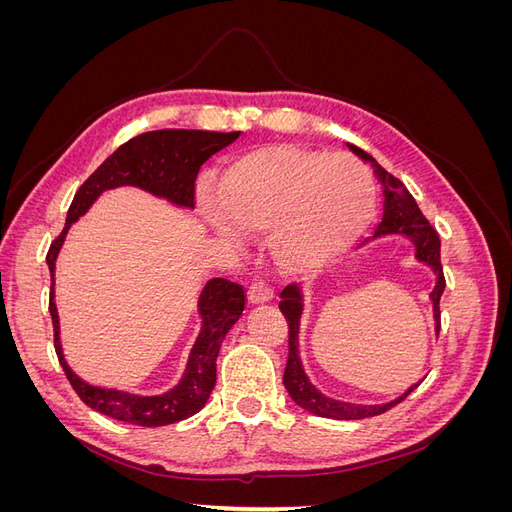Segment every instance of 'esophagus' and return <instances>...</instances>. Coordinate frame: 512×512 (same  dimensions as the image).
Returning a JSON list of instances; mask_svg holds the SVG:
<instances>
[{"label":"esophagus","mask_w":512,"mask_h":512,"mask_svg":"<svg viewBox=\"0 0 512 512\" xmlns=\"http://www.w3.org/2000/svg\"><path fill=\"white\" fill-rule=\"evenodd\" d=\"M247 301H250L252 305L269 303V301H273V290L265 282H254L250 286V290H247Z\"/></svg>","instance_id":"esophagus-1"}]
</instances>
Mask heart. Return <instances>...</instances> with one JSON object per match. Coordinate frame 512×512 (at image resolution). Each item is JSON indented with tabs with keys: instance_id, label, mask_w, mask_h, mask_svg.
Returning a JSON list of instances; mask_svg holds the SVG:
<instances>
[{
	"instance_id": "1",
	"label": "heart",
	"mask_w": 512,
	"mask_h": 512,
	"mask_svg": "<svg viewBox=\"0 0 512 512\" xmlns=\"http://www.w3.org/2000/svg\"><path fill=\"white\" fill-rule=\"evenodd\" d=\"M376 209V181L363 162L292 143L243 153L222 170L218 192L198 194L200 218L228 245L267 230L273 265L288 275H312L346 256Z\"/></svg>"
}]
</instances>
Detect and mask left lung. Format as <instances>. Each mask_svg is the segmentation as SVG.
<instances>
[{"label":"left lung","instance_id":"8db88e82","mask_svg":"<svg viewBox=\"0 0 512 512\" xmlns=\"http://www.w3.org/2000/svg\"><path fill=\"white\" fill-rule=\"evenodd\" d=\"M346 145L356 158H361L365 164L374 168V175L380 181V188L384 194L382 222L376 226L374 235L363 241V245L378 239H386V237H404L412 243L416 262L429 267L433 275H436V284H433V290L429 292V301L433 309V324H436V335H438L440 333V297L446 286L442 265H440L438 232L433 230L431 224L425 220V215L421 213V209H418L412 194L404 188V183L395 179L391 173H386V170L371 158L367 151L350 143ZM280 299H282L280 309L288 322V363L284 369V386L294 404L301 406L303 410L324 418H337V421H361V418L376 416L393 408L395 404H399V401H404L416 386L423 382L418 380L397 399L389 401V404H374V406L350 404V401H342V399L320 393L312 384V380L307 378L301 363V354H299V333H301V316L305 309V292L297 284L286 286L280 294Z\"/></svg>","mask_w":512,"mask_h":512}]
</instances>
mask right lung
Returning a JSON list of instances; mask_svg holds the SVG:
<instances>
[{
	"mask_svg": "<svg viewBox=\"0 0 512 512\" xmlns=\"http://www.w3.org/2000/svg\"><path fill=\"white\" fill-rule=\"evenodd\" d=\"M239 132H207V130H156L134 136L108 156L91 175L79 192L74 194L68 209L64 232L53 241L46 265L51 271V301L49 312L55 329V352L64 367L72 389L79 393L89 408L123 423L141 427L173 425L203 410L215 386V361L226 333L243 316L245 294L239 284L222 277L207 280L198 294L200 331L188 354L183 374L175 386L158 395H138L111 386H100L83 380L68 365L61 346L59 312L55 303V265L61 247L66 243L74 222H79L96 200L117 188H138L168 205L179 209H194V183L200 166L213 153L235 143Z\"/></svg>",
	"mask_w": 512,
	"mask_h": 512,
	"instance_id": "1",
	"label": "right lung"
}]
</instances>
